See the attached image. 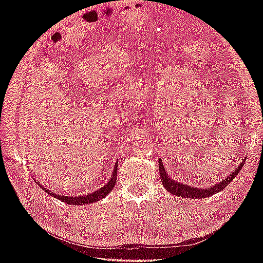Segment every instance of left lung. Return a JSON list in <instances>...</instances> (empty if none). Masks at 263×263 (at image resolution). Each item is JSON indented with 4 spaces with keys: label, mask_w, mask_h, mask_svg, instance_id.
<instances>
[{
    "label": "left lung",
    "mask_w": 263,
    "mask_h": 263,
    "mask_svg": "<svg viewBox=\"0 0 263 263\" xmlns=\"http://www.w3.org/2000/svg\"><path fill=\"white\" fill-rule=\"evenodd\" d=\"M247 159V158H245ZM245 159L239 161V165L236 167L235 170L232 172V174L230 176H227L224 180H220V182H218L214 185H211L210 187H197V186H190L187 184H183L180 182H176L175 180H173V177L168 175V173L165 170L163 161L159 158V174H160V180L161 183H163L164 187L167 190V191L171 192L172 194L176 195V197H182V198H191V199H203V198H208L211 197L212 194H216L218 192H220L221 190H224L228 184H230L234 178L236 177L238 174V172L242 170V167L245 163Z\"/></svg>",
    "instance_id": "left-lung-1"
}]
</instances>
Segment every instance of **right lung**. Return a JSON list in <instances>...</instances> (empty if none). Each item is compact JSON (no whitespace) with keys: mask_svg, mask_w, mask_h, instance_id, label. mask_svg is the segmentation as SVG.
Returning a JSON list of instances; mask_svg holds the SVG:
<instances>
[{"mask_svg":"<svg viewBox=\"0 0 263 263\" xmlns=\"http://www.w3.org/2000/svg\"><path fill=\"white\" fill-rule=\"evenodd\" d=\"M117 180V160H116V164L114 165V168L113 172H111V176H110V180L108 181L107 184H105L103 187L98 189L97 191H93L91 193H87L85 195H77V197H73V195H71V197H68V195H62V194H57L54 192H51L48 189H46L44 185H42L41 183L37 182L36 178H33V181H35L39 187L42 190H44L46 193H48L51 197L57 198L59 200L62 201V202H65L68 204H73V205H85V204H90L92 202H97L100 199H104L106 195H107L111 190L114 189V185L116 183Z\"/></svg>","mask_w":263,"mask_h":263,"instance_id":"1","label":"right lung"}]
</instances>
